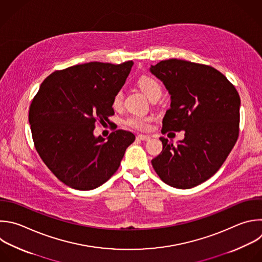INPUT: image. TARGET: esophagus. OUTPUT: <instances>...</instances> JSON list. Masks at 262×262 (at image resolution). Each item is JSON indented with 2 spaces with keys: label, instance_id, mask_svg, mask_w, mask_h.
<instances>
[{
  "label": "esophagus",
  "instance_id": "34e87169",
  "mask_svg": "<svg viewBox=\"0 0 262 262\" xmlns=\"http://www.w3.org/2000/svg\"><path fill=\"white\" fill-rule=\"evenodd\" d=\"M137 138L139 139V140H141V141H149L151 138H150V136H147V135H138L137 136Z\"/></svg>",
  "mask_w": 262,
  "mask_h": 262
}]
</instances>
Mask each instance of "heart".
Returning <instances> with one entry per match:
<instances>
[{
	"mask_svg": "<svg viewBox=\"0 0 262 262\" xmlns=\"http://www.w3.org/2000/svg\"><path fill=\"white\" fill-rule=\"evenodd\" d=\"M139 84L141 86V89L145 92V94L147 95V97L150 100L154 99L156 97H159V98L161 97L162 87H161V84L159 83V81L156 80L155 78L150 77V76H143L140 78ZM122 102H123V92H122V90H119L113 98V102H112L113 107L114 108L120 107L122 105ZM149 122H150L149 117L141 115L139 113H130L124 119V123L127 126H129L132 128L140 129V130L148 129Z\"/></svg>",
	"mask_w": 262,
	"mask_h": 262,
	"instance_id": "1",
	"label": "heart"
}]
</instances>
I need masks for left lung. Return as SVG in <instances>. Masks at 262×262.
I'll return each mask as SVG.
<instances>
[{
	"label": "left lung",
	"instance_id": "obj_1",
	"mask_svg": "<svg viewBox=\"0 0 262 262\" xmlns=\"http://www.w3.org/2000/svg\"><path fill=\"white\" fill-rule=\"evenodd\" d=\"M170 95L161 133L185 132L177 145L160 138L161 153L151 160L167 185L192 188L221 167L238 138L241 99L213 67L170 58L151 66Z\"/></svg>",
	"mask_w": 262,
	"mask_h": 262
}]
</instances>
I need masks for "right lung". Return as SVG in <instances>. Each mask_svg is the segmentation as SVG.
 <instances>
[{
    "mask_svg": "<svg viewBox=\"0 0 262 262\" xmlns=\"http://www.w3.org/2000/svg\"><path fill=\"white\" fill-rule=\"evenodd\" d=\"M133 64L92 61L55 71L33 99L29 122L36 150L67 186L92 190L107 182L135 141L134 134L122 129L107 141L94 135L97 122L114 114L113 98Z\"/></svg>",
    "mask_w": 262,
    "mask_h": 262,
    "instance_id": "1",
    "label": "right lung"
}]
</instances>
